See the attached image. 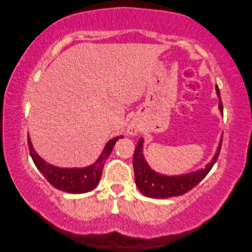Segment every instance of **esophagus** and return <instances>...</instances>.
Listing matches in <instances>:
<instances>
[{"label":"esophagus","mask_w":252,"mask_h":252,"mask_svg":"<svg viewBox=\"0 0 252 252\" xmlns=\"http://www.w3.org/2000/svg\"><path fill=\"white\" fill-rule=\"evenodd\" d=\"M138 132V126L136 125H130L129 127H127V133L130 135H136Z\"/></svg>","instance_id":"esophagus-1"}]
</instances>
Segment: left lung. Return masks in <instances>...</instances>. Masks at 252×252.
Returning <instances> with one entry per match:
<instances>
[{
	"label": "left lung",
	"mask_w": 252,
	"mask_h": 252,
	"mask_svg": "<svg viewBox=\"0 0 252 252\" xmlns=\"http://www.w3.org/2000/svg\"><path fill=\"white\" fill-rule=\"evenodd\" d=\"M217 95L219 97V109L223 115V106L220 96V90L216 85ZM144 140L140 138L133 156V168H134L135 183L138 190L143 195L151 198H168L183 195L190 190L205 178L216 163L221 149L222 140L217 148L216 155L205 169H199L194 172L182 175H164L154 171L145 160L143 154Z\"/></svg>",
	"instance_id": "8db88e82"
}]
</instances>
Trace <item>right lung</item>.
<instances>
[{
    "mask_svg": "<svg viewBox=\"0 0 252 252\" xmlns=\"http://www.w3.org/2000/svg\"><path fill=\"white\" fill-rule=\"evenodd\" d=\"M122 137L123 136H117L111 138L106 144L104 151L101 152L97 160L93 164L85 168H60L47 163L34 151L29 136L28 146L31 158L36 168L55 189L70 192V194H83V192L94 189L97 186L105 161L109 157L116 142Z\"/></svg>",
    "mask_w": 252,
    "mask_h": 252,
    "instance_id": "1",
    "label": "right lung"
}]
</instances>
